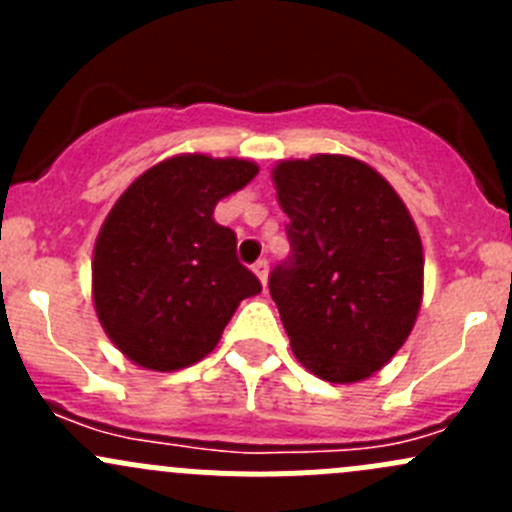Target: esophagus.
I'll return each mask as SVG.
<instances>
[{"instance_id": "esophagus-1", "label": "esophagus", "mask_w": 512, "mask_h": 512, "mask_svg": "<svg viewBox=\"0 0 512 512\" xmlns=\"http://www.w3.org/2000/svg\"><path fill=\"white\" fill-rule=\"evenodd\" d=\"M252 272L260 277L262 287H267V275H270V265H267V260H257L255 265H252Z\"/></svg>"}]
</instances>
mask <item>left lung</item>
Returning a JSON list of instances; mask_svg holds the SVG:
<instances>
[{
    "instance_id": "1",
    "label": "left lung",
    "mask_w": 512,
    "mask_h": 512,
    "mask_svg": "<svg viewBox=\"0 0 512 512\" xmlns=\"http://www.w3.org/2000/svg\"><path fill=\"white\" fill-rule=\"evenodd\" d=\"M292 255L270 275L292 352L332 384L369 379L404 347L423 297V247L389 180L349 156L272 168Z\"/></svg>"
}]
</instances>
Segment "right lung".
Returning <instances> with one entry per match:
<instances>
[{
  "mask_svg": "<svg viewBox=\"0 0 512 512\" xmlns=\"http://www.w3.org/2000/svg\"><path fill=\"white\" fill-rule=\"evenodd\" d=\"M245 158L183 153L138 175L96 237L91 282L103 332L133 364L178 371L215 349L260 280L237 260L215 205L257 175Z\"/></svg>",
  "mask_w": 512,
  "mask_h": 512,
  "instance_id": "1",
  "label": "right lung"
}]
</instances>
